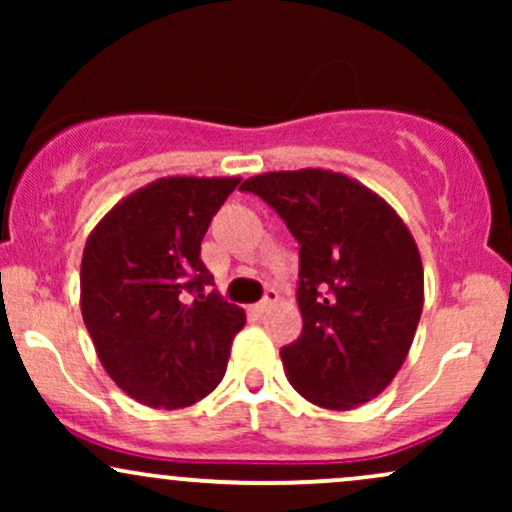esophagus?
<instances>
[{
    "instance_id": "34e87169",
    "label": "esophagus",
    "mask_w": 512,
    "mask_h": 512,
    "mask_svg": "<svg viewBox=\"0 0 512 512\" xmlns=\"http://www.w3.org/2000/svg\"><path fill=\"white\" fill-rule=\"evenodd\" d=\"M276 301H279V293H276V291H267V296H264L262 301L255 305V308L260 310V313H267V310L272 308V305H274Z\"/></svg>"
}]
</instances>
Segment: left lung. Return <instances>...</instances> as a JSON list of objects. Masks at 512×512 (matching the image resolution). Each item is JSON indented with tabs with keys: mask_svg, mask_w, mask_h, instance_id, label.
Wrapping results in <instances>:
<instances>
[{
	"mask_svg": "<svg viewBox=\"0 0 512 512\" xmlns=\"http://www.w3.org/2000/svg\"><path fill=\"white\" fill-rule=\"evenodd\" d=\"M301 243L303 332L281 349L286 378L322 409L370 402L402 368L421 308L424 264L407 223L383 197L325 168L248 178Z\"/></svg>",
	"mask_w": 512,
	"mask_h": 512,
	"instance_id": "8db88e82",
	"label": "left lung"
}]
</instances>
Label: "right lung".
<instances>
[{
	"label": "right lung",
	"mask_w": 512,
	"mask_h": 512,
	"mask_svg": "<svg viewBox=\"0 0 512 512\" xmlns=\"http://www.w3.org/2000/svg\"><path fill=\"white\" fill-rule=\"evenodd\" d=\"M240 178L175 175L115 204L86 240L81 315L105 373L154 409H182L221 383L245 310L207 293L202 238Z\"/></svg>",
	"instance_id": "right-lung-1"
}]
</instances>
